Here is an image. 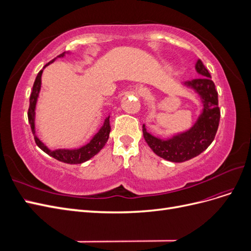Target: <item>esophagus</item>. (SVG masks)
<instances>
[{"instance_id": "1", "label": "esophagus", "mask_w": 251, "mask_h": 251, "mask_svg": "<svg viewBox=\"0 0 251 251\" xmlns=\"http://www.w3.org/2000/svg\"><path fill=\"white\" fill-rule=\"evenodd\" d=\"M139 92H140V94H141L142 96H147V95L150 94L149 91H148L147 89H143V88H141V89L139 90Z\"/></svg>"}]
</instances>
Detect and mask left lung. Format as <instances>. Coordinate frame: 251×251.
<instances>
[{
  "label": "left lung",
  "instance_id": "1",
  "mask_svg": "<svg viewBox=\"0 0 251 251\" xmlns=\"http://www.w3.org/2000/svg\"><path fill=\"white\" fill-rule=\"evenodd\" d=\"M196 71L200 77L187 80L183 85L195 91L200 97L203 109L195 125L185 132L173 135L168 139H161L147 131L142 126L144 140L154 153L171 162H184L200 155L214 141L220 121L218 92L208 70L201 59L196 63Z\"/></svg>",
  "mask_w": 251,
  "mask_h": 251
}]
</instances>
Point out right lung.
Here are the masks:
<instances>
[{
    "label": "right lung",
    "instance_id": "1",
    "mask_svg": "<svg viewBox=\"0 0 251 251\" xmlns=\"http://www.w3.org/2000/svg\"><path fill=\"white\" fill-rule=\"evenodd\" d=\"M66 53L69 52H64L62 54H59L57 57H64ZM56 57V58H57ZM52 59L51 62L46 64L44 66L43 69L37 73V76L34 80L33 87H32V92L31 95H30V104H29V110H28V120L30 126H31V131L34 136V140L36 146L39 147L42 151H44L45 153L48 154L49 156L55 158L56 160L62 161L65 163H69V164H79L82 162L88 161L89 159L94 157L97 153H100V151L105 146L108 139H109V135L111 131V126H110V115L105 117L102 126L100 128L92 139L90 140L85 146H82L78 149H57V150H50L47 148V146L39 139V137L35 135V107H36V102H37V98H39L40 95V91H41V86H42V74L43 70L52 64L54 60L56 59Z\"/></svg>",
    "mask_w": 251,
    "mask_h": 251
}]
</instances>
